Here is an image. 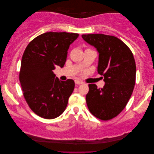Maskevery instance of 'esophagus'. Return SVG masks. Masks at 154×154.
Returning <instances> with one entry per match:
<instances>
[{"label":"esophagus","instance_id":"esophagus-1","mask_svg":"<svg viewBox=\"0 0 154 154\" xmlns=\"http://www.w3.org/2000/svg\"><path fill=\"white\" fill-rule=\"evenodd\" d=\"M83 83L82 81H79V80H75V84L76 85H81V84H83Z\"/></svg>","mask_w":154,"mask_h":154}]
</instances>
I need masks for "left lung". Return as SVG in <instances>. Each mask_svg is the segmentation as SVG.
Segmentation results:
<instances>
[{
	"mask_svg": "<svg viewBox=\"0 0 154 154\" xmlns=\"http://www.w3.org/2000/svg\"><path fill=\"white\" fill-rule=\"evenodd\" d=\"M82 38L98 52L97 71L105 83L103 88L90 84L86 103L94 116L110 120L123 110L133 91L136 76L133 54L123 41L113 35L85 34Z\"/></svg>",
	"mask_w": 154,
	"mask_h": 154,
	"instance_id": "obj_1",
	"label": "left lung"
}]
</instances>
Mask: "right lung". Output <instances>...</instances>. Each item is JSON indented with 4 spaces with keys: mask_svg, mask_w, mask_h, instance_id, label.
<instances>
[{
    "mask_svg": "<svg viewBox=\"0 0 154 154\" xmlns=\"http://www.w3.org/2000/svg\"><path fill=\"white\" fill-rule=\"evenodd\" d=\"M79 35L47 32L35 38L24 50L20 73L21 86L29 107L43 119L60 116L74 90L72 79L60 81L53 70L56 66H64L69 46Z\"/></svg>",
    "mask_w": 154,
    "mask_h": 154,
    "instance_id": "1",
    "label": "right lung"
}]
</instances>
